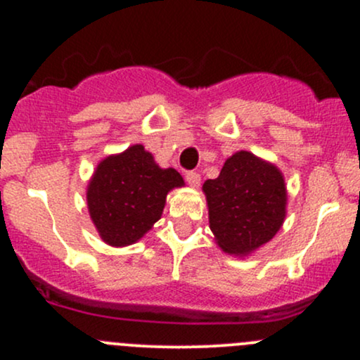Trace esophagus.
I'll list each match as a JSON object with an SVG mask.
<instances>
[{
  "mask_svg": "<svg viewBox=\"0 0 360 360\" xmlns=\"http://www.w3.org/2000/svg\"><path fill=\"white\" fill-rule=\"evenodd\" d=\"M186 181H188V184L191 186V188H198L201 183V176L198 174V172H186Z\"/></svg>",
  "mask_w": 360,
  "mask_h": 360,
  "instance_id": "34e87169",
  "label": "esophagus"
}]
</instances>
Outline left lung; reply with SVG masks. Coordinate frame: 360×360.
Masks as SVG:
<instances>
[{
	"label": "left lung",
	"instance_id": "obj_1",
	"mask_svg": "<svg viewBox=\"0 0 360 360\" xmlns=\"http://www.w3.org/2000/svg\"><path fill=\"white\" fill-rule=\"evenodd\" d=\"M203 193L214 242L235 257L250 255L271 242L286 218L283 172L249 150L230 155L220 176L205 181Z\"/></svg>",
	"mask_w": 360,
	"mask_h": 360
}]
</instances>
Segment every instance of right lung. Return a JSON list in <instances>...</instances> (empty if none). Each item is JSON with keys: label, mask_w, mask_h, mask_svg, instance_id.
<instances>
[{"label": "right lung", "mask_w": 360, "mask_h": 360, "mask_svg": "<svg viewBox=\"0 0 360 360\" xmlns=\"http://www.w3.org/2000/svg\"><path fill=\"white\" fill-rule=\"evenodd\" d=\"M183 186L176 169H162L142 143H135L94 169L86 191L91 221L108 245H131L162 217L167 194Z\"/></svg>", "instance_id": "add662e5"}]
</instances>
